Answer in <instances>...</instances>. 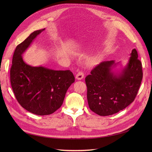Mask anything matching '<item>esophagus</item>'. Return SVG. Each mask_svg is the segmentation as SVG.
I'll list each match as a JSON object with an SVG mask.
<instances>
[{
	"label": "esophagus",
	"instance_id": "34e87169",
	"mask_svg": "<svg viewBox=\"0 0 152 152\" xmlns=\"http://www.w3.org/2000/svg\"><path fill=\"white\" fill-rule=\"evenodd\" d=\"M84 77V73L82 72H78L76 77H75L76 79L79 80H82Z\"/></svg>",
	"mask_w": 152,
	"mask_h": 152
}]
</instances>
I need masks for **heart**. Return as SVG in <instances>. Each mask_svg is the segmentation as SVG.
Instances as JSON below:
<instances>
[{
    "mask_svg": "<svg viewBox=\"0 0 152 152\" xmlns=\"http://www.w3.org/2000/svg\"><path fill=\"white\" fill-rule=\"evenodd\" d=\"M98 59H99V58L98 56H93V57L91 58L88 61V65H91V66L94 65V64H96V63L98 61Z\"/></svg>",
    "mask_w": 152,
    "mask_h": 152,
    "instance_id": "heart-1",
    "label": "heart"
}]
</instances>
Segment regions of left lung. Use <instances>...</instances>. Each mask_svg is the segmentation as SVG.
<instances>
[{
    "mask_svg": "<svg viewBox=\"0 0 152 152\" xmlns=\"http://www.w3.org/2000/svg\"><path fill=\"white\" fill-rule=\"evenodd\" d=\"M130 55L121 72L113 70L120 62L107 61L96 66L86 77L89 107L99 115L116 113L134 100L142 78V65L135 49Z\"/></svg>",
    "mask_w": 152,
    "mask_h": 152,
    "instance_id": "8db88e82",
    "label": "left lung"
}]
</instances>
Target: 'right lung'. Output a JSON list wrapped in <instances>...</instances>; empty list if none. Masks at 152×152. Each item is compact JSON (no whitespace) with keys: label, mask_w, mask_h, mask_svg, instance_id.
I'll return each instance as SVG.
<instances>
[{"label":"right lung","mask_w":152,"mask_h":152,"mask_svg":"<svg viewBox=\"0 0 152 152\" xmlns=\"http://www.w3.org/2000/svg\"><path fill=\"white\" fill-rule=\"evenodd\" d=\"M45 28L31 33L16 47L10 71L15 97L23 108L37 115L51 114L61 107L66 91L75 82L70 70H55L26 64L22 55Z\"/></svg>","instance_id":"obj_1"}]
</instances>
